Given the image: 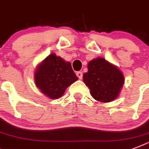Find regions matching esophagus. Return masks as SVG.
<instances>
[{"mask_svg": "<svg viewBox=\"0 0 149 149\" xmlns=\"http://www.w3.org/2000/svg\"><path fill=\"white\" fill-rule=\"evenodd\" d=\"M77 76L78 77V78H79V79H80L83 78V73H82V72H77Z\"/></svg>", "mask_w": 149, "mask_h": 149, "instance_id": "esophagus-1", "label": "esophagus"}]
</instances>
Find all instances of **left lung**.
I'll return each instance as SVG.
<instances>
[{"mask_svg": "<svg viewBox=\"0 0 149 149\" xmlns=\"http://www.w3.org/2000/svg\"><path fill=\"white\" fill-rule=\"evenodd\" d=\"M87 68L83 76L84 83L96 100L108 103L118 97L125 84V77L118 66L97 57L89 62Z\"/></svg>", "mask_w": 149, "mask_h": 149, "instance_id": "obj_1", "label": "left lung"}]
</instances>
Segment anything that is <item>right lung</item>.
<instances>
[{"label": "right lung", "mask_w": 149, "mask_h": 149, "mask_svg": "<svg viewBox=\"0 0 149 149\" xmlns=\"http://www.w3.org/2000/svg\"><path fill=\"white\" fill-rule=\"evenodd\" d=\"M78 79L70 62L55 53L42 61L35 71L36 86L50 99L60 98L65 89Z\"/></svg>", "instance_id": "right-lung-1"}]
</instances>
